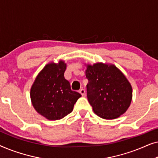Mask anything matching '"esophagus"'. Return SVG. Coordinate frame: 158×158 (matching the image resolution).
I'll return each mask as SVG.
<instances>
[{
	"instance_id": "esophagus-1",
	"label": "esophagus",
	"mask_w": 158,
	"mask_h": 158,
	"mask_svg": "<svg viewBox=\"0 0 158 158\" xmlns=\"http://www.w3.org/2000/svg\"><path fill=\"white\" fill-rule=\"evenodd\" d=\"M79 93L82 95V96H84L85 94V89H83V88H82V89L79 90Z\"/></svg>"
}]
</instances>
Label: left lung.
<instances>
[{
	"instance_id": "8db88e82",
	"label": "left lung",
	"mask_w": 158,
	"mask_h": 158,
	"mask_svg": "<svg viewBox=\"0 0 158 158\" xmlns=\"http://www.w3.org/2000/svg\"><path fill=\"white\" fill-rule=\"evenodd\" d=\"M87 98L94 113L104 119H114L130 106L132 88L125 75L114 64H87Z\"/></svg>"
}]
</instances>
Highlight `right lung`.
Returning <instances> with one entry per match:
<instances>
[{"instance_id": "obj_1", "label": "right lung", "mask_w": 158, "mask_h": 158, "mask_svg": "<svg viewBox=\"0 0 158 158\" xmlns=\"http://www.w3.org/2000/svg\"><path fill=\"white\" fill-rule=\"evenodd\" d=\"M66 64L50 62L36 76L30 90L32 105L36 111L49 120L61 119L73 111L81 95L71 90L64 78Z\"/></svg>"}]
</instances>
